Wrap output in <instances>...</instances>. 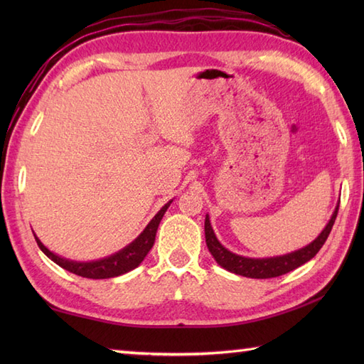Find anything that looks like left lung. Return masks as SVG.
I'll return each mask as SVG.
<instances>
[{
	"label": "left lung",
	"instance_id": "8db88e82",
	"mask_svg": "<svg viewBox=\"0 0 364 364\" xmlns=\"http://www.w3.org/2000/svg\"><path fill=\"white\" fill-rule=\"evenodd\" d=\"M338 210L339 205L336 206V210L331 215L330 222L327 223V227L323 228L322 233L314 239V241L304 247V249L296 250L288 255H283V257H275V258H262V259H257V258H245V257H239L236 253H231L230 250H227L223 247L218 237H215L214 231L211 228L210 219H205V237H206V245L208 250L211 252V255L214 257V259L219 262V264L230 270V272L242 275V277H249V278H274V277H280L291 272V270L297 269L299 266L305 264L306 261H310L311 258L316 257L322 245L326 244L327 237L331 231V227H333L335 219L338 215Z\"/></svg>",
	"mask_w": 364,
	"mask_h": 364
}]
</instances>
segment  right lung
Masks as SVG:
<instances>
[{"instance_id": "1", "label": "right lung", "mask_w": 364, "mask_h": 364, "mask_svg": "<svg viewBox=\"0 0 364 364\" xmlns=\"http://www.w3.org/2000/svg\"><path fill=\"white\" fill-rule=\"evenodd\" d=\"M168 206H170V202L161 208V211L154 215L153 220L146 225V228L142 231L141 236H139L136 241L131 242L119 253L112 255V257L100 259V261H92V262L68 261L65 258L58 257V255H54L53 252L46 249V247L36 237V235L34 237L37 241V245L41 247V250L46 255V257L56 262L58 266L68 270V272L84 277V278H94V280H98V278H112V277L129 272V270H133L144 261L146 253L150 252V249L154 244V237H156L159 222Z\"/></svg>"}]
</instances>
